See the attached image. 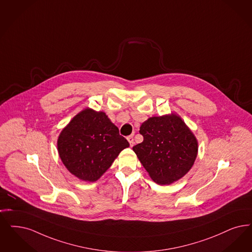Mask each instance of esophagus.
<instances>
[{
  "label": "esophagus",
  "mask_w": 252,
  "mask_h": 252,
  "mask_svg": "<svg viewBox=\"0 0 252 252\" xmlns=\"http://www.w3.org/2000/svg\"><path fill=\"white\" fill-rule=\"evenodd\" d=\"M126 139H127V141H128L131 147H132V146L134 145V139H133V137H132V136H128Z\"/></svg>",
  "instance_id": "34e87169"
}]
</instances>
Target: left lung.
<instances>
[{
    "instance_id": "obj_1",
    "label": "left lung",
    "mask_w": 252,
    "mask_h": 252,
    "mask_svg": "<svg viewBox=\"0 0 252 252\" xmlns=\"http://www.w3.org/2000/svg\"><path fill=\"white\" fill-rule=\"evenodd\" d=\"M143 141L133 151L158 185L178 181L191 169L198 155V141L175 113L154 116L141 124Z\"/></svg>"
}]
</instances>
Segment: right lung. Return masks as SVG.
I'll list each match as a JSON object with an SVG mask.
<instances>
[{
  "label": "right lung",
  "mask_w": 252,
  "mask_h": 252,
  "mask_svg": "<svg viewBox=\"0 0 252 252\" xmlns=\"http://www.w3.org/2000/svg\"><path fill=\"white\" fill-rule=\"evenodd\" d=\"M129 143L104 111L86 108L61 131L57 149L61 160L82 181H97Z\"/></svg>",
  "instance_id": "obj_1"
}]
</instances>
